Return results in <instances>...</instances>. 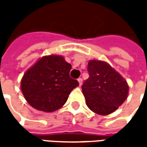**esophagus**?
Here are the masks:
<instances>
[{
	"label": "esophagus",
	"instance_id": "obj_1",
	"mask_svg": "<svg viewBox=\"0 0 147 147\" xmlns=\"http://www.w3.org/2000/svg\"><path fill=\"white\" fill-rule=\"evenodd\" d=\"M78 83H79V85H82V79L80 78L78 79Z\"/></svg>",
	"mask_w": 147,
	"mask_h": 147
}]
</instances>
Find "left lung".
<instances>
[{
	"label": "left lung",
	"mask_w": 147,
	"mask_h": 147,
	"mask_svg": "<svg viewBox=\"0 0 147 147\" xmlns=\"http://www.w3.org/2000/svg\"><path fill=\"white\" fill-rule=\"evenodd\" d=\"M88 72L82 88L88 109L101 115L115 112L128 95L125 79L107 62L95 59L88 62Z\"/></svg>",
	"instance_id": "left-lung-1"
}]
</instances>
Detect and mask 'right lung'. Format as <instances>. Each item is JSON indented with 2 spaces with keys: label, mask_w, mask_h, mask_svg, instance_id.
Wrapping results in <instances>:
<instances>
[{
  "label": "right lung",
  "mask_w": 147,
  "mask_h": 147,
  "mask_svg": "<svg viewBox=\"0 0 147 147\" xmlns=\"http://www.w3.org/2000/svg\"><path fill=\"white\" fill-rule=\"evenodd\" d=\"M71 65L60 55L38 59L21 79L23 95L38 111L52 112L62 108L79 83L69 77Z\"/></svg>",
  "instance_id": "obj_1"
}]
</instances>
